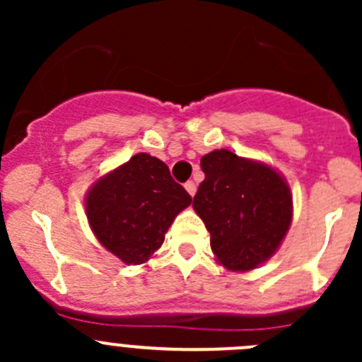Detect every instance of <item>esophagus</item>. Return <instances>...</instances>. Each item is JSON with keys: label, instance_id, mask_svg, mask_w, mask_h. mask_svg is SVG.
<instances>
[{"label": "esophagus", "instance_id": "obj_1", "mask_svg": "<svg viewBox=\"0 0 362 362\" xmlns=\"http://www.w3.org/2000/svg\"><path fill=\"white\" fill-rule=\"evenodd\" d=\"M184 187H185V191H187L189 194H191V196H194V194H196V184H194V182H192V180L185 182Z\"/></svg>", "mask_w": 362, "mask_h": 362}]
</instances>
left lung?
<instances>
[{
  "instance_id": "obj_1",
  "label": "left lung",
  "mask_w": 362,
  "mask_h": 362,
  "mask_svg": "<svg viewBox=\"0 0 362 362\" xmlns=\"http://www.w3.org/2000/svg\"><path fill=\"white\" fill-rule=\"evenodd\" d=\"M202 170L192 206L210 231L215 257L231 272L257 268L275 254L293 221L286 178L226 148L203 156Z\"/></svg>"
}]
</instances>
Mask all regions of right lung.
Returning <instances> with one entry per match:
<instances>
[{"mask_svg":"<svg viewBox=\"0 0 362 362\" xmlns=\"http://www.w3.org/2000/svg\"><path fill=\"white\" fill-rule=\"evenodd\" d=\"M191 202L166 164L141 152L89 189L86 211L105 249L126 264H141L163 245L171 222Z\"/></svg>","mask_w":362,"mask_h":362,"instance_id":"obj_1","label":"right lung"}]
</instances>
